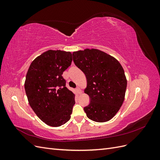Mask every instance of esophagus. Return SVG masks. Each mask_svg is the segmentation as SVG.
<instances>
[{"label":"esophagus","mask_w":160,"mask_h":160,"mask_svg":"<svg viewBox=\"0 0 160 160\" xmlns=\"http://www.w3.org/2000/svg\"><path fill=\"white\" fill-rule=\"evenodd\" d=\"M76 91H77V93H78L79 94H80V93H81V89H80L79 88H76Z\"/></svg>","instance_id":"34e87169"}]
</instances>
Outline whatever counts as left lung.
<instances>
[{"mask_svg":"<svg viewBox=\"0 0 160 160\" xmlns=\"http://www.w3.org/2000/svg\"><path fill=\"white\" fill-rule=\"evenodd\" d=\"M72 59L88 82L85 93L90 103L83 108L87 116L96 122H108L124 101L127 80L122 66L114 57L94 49L73 52Z\"/></svg>","mask_w":160,"mask_h":160,"instance_id":"1","label":"left lung"}]
</instances>
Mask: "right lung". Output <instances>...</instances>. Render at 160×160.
Segmentation results:
<instances>
[{
	"instance_id": "obj_1",
	"label": "right lung",
	"mask_w": 160,
	"mask_h": 160,
	"mask_svg": "<svg viewBox=\"0 0 160 160\" xmlns=\"http://www.w3.org/2000/svg\"><path fill=\"white\" fill-rule=\"evenodd\" d=\"M72 62L70 52L49 50L34 60L26 75L25 89L29 105L48 125L59 127L71 119L75 95L66 88L62 75Z\"/></svg>"
}]
</instances>
